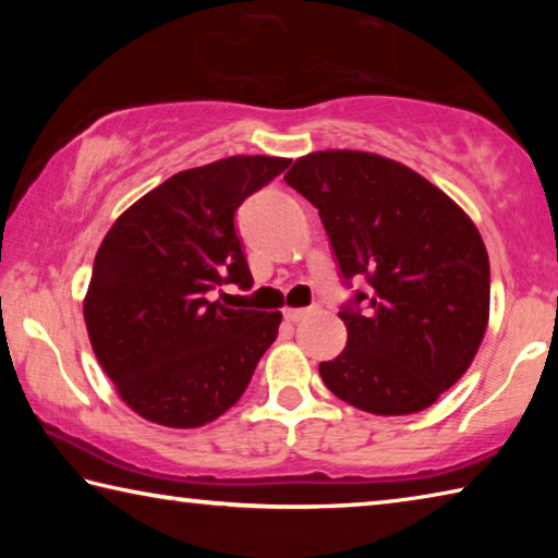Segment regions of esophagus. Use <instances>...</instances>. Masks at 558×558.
Here are the masks:
<instances>
[{
	"mask_svg": "<svg viewBox=\"0 0 558 558\" xmlns=\"http://www.w3.org/2000/svg\"><path fill=\"white\" fill-rule=\"evenodd\" d=\"M310 313H313V310H292V307H288L282 315H286L288 323H300V319H305Z\"/></svg>",
	"mask_w": 558,
	"mask_h": 558,
	"instance_id": "34e87169",
	"label": "esophagus"
}]
</instances>
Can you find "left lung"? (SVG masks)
<instances>
[{
    "label": "left lung",
    "instance_id": "obj_1",
    "mask_svg": "<svg viewBox=\"0 0 558 558\" xmlns=\"http://www.w3.org/2000/svg\"><path fill=\"white\" fill-rule=\"evenodd\" d=\"M286 182L319 211L352 290L339 307L344 352L319 364L325 386L376 415L428 409L487 329L489 258L475 223L428 179L369 153L307 155Z\"/></svg>",
    "mask_w": 558,
    "mask_h": 558
}]
</instances>
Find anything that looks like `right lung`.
<instances>
[{
    "label": "right lung",
    "mask_w": 558,
    "mask_h": 558,
    "mask_svg": "<svg viewBox=\"0 0 558 558\" xmlns=\"http://www.w3.org/2000/svg\"><path fill=\"white\" fill-rule=\"evenodd\" d=\"M290 167L229 157L169 177L102 239L83 315L98 362L132 411L196 428L241 399L276 342L280 313L233 310L223 286L253 288L235 211Z\"/></svg>",
    "instance_id": "obj_1"
}]
</instances>
